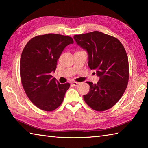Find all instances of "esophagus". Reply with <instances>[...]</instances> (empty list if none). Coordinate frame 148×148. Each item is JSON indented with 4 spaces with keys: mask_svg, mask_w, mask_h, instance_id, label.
<instances>
[{
    "mask_svg": "<svg viewBox=\"0 0 148 148\" xmlns=\"http://www.w3.org/2000/svg\"><path fill=\"white\" fill-rule=\"evenodd\" d=\"M72 84H73L74 86H77L78 84H79V83H78V82H76V81H74V82H72Z\"/></svg>",
    "mask_w": 148,
    "mask_h": 148,
    "instance_id": "1",
    "label": "esophagus"
}]
</instances>
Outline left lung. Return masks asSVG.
Returning a JSON list of instances; mask_svg holds the SVG:
<instances>
[{
	"instance_id": "1",
	"label": "left lung",
	"mask_w": 148,
	"mask_h": 148,
	"mask_svg": "<svg viewBox=\"0 0 148 148\" xmlns=\"http://www.w3.org/2000/svg\"><path fill=\"white\" fill-rule=\"evenodd\" d=\"M76 43L88 55V67L100 77L97 84L87 81L90 91L84 101L97 111L111 108L123 95L129 79L126 51L116 37L99 31L75 35Z\"/></svg>"
}]
</instances>
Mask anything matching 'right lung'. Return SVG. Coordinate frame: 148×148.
I'll return each mask as SVG.
<instances>
[{
  "label": "right lung",
  "instance_id": "obj_1",
  "mask_svg": "<svg viewBox=\"0 0 148 148\" xmlns=\"http://www.w3.org/2000/svg\"><path fill=\"white\" fill-rule=\"evenodd\" d=\"M72 37L56 34L31 39L22 51L20 72L27 97L40 109L51 111L61 105L70 84H60L53 78L56 63L66 46L73 44Z\"/></svg>",
  "mask_w": 148,
  "mask_h": 148
}]
</instances>
